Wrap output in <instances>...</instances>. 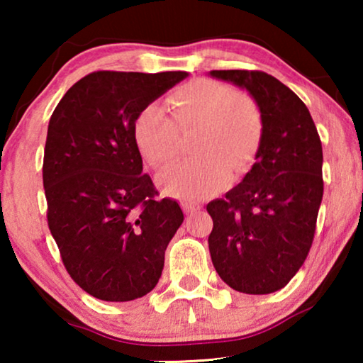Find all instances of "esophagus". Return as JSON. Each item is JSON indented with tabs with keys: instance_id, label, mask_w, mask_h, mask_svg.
Returning a JSON list of instances; mask_svg holds the SVG:
<instances>
[{
	"instance_id": "1",
	"label": "esophagus",
	"mask_w": 363,
	"mask_h": 363,
	"mask_svg": "<svg viewBox=\"0 0 363 363\" xmlns=\"http://www.w3.org/2000/svg\"><path fill=\"white\" fill-rule=\"evenodd\" d=\"M182 206H183V211H185L186 215H193V213H198L201 210L200 203H195V201H183Z\"/></svg>"
}]
</instances>
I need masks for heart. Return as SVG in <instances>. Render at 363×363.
I'll use <instances>...</instances> for the list:
<instances>
[{
	"label": "heart",
	"instance_id": "heart-1",
	"mask_svg": "<svg viewBox=\"0 0 363 363\" xmlns=\"http://www.w3.org/2000/svg\"><path fill=\"white\" fill-rule=\"evenodd\" d=\"M170 104L175 118L150 102L133 121V140L153 167L173 160L180 150V128L198 127L196 157L167 167L158 185L170 195L200 200L230 186L233 175L245 173L259 155L264 116L255 99L226 84L196 79L178 87Z\"/></svg>",
	"mask_w": 363,
	"mask_h": 363
}]
</instances>
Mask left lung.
Segmentation results:
<instances>
[{
	"mask_svg": "<svg viewBox=\"0 0 363 363\" xmlns=\"http://www.w3.org/2000/svg\"><path fill=\"white\" fill-rule=\"evenodd\" d=\"M245 87L264 116L259 155L240 185L208 203L213 266L242 294L284 287L314 241L324 195L322 143L306 104L262 71H211Z\"/></svg>",
	"mask_w": 363,
	"mask_h": 363,
	"instance_id": "obj_1",
	"label": "left lung"
}]
</instances>
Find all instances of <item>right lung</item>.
<instances>
[{"label":"right lung","mask_w":363,"mask_h":363,"mask_svg":"<svg viewBox=\"0 0 363 363\" xmlns=\"http://www.w3.org/2000/svg\"><path fill=\"white\" fill-rule=\"evenodd\" d=\"M188 72L97 71L64 94L44 147L48 225L74 282L94 297L127 302L162 276L180 205L158 200L133 140L138 111Z\"/></svg>","instance_id":"1"}]
</instances>
